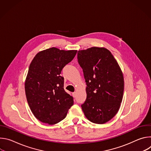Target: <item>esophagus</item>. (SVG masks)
<instances>
[{"label":"esophagus","instance_id":"34e87169","mask_svg":"<svg viewBox=\"0 0 151 151\" xmlns=\"http://www.w3.org/2000/svg\"><path fill=\"white\" fill-rule=\"evenodd\" d=\"M72 95H73V96L74 97H76V92L73 93H72Z\"/></svg>","mask_w":151,"mask_h":151}]
</instances>
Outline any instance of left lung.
I'll return each instance as SVG.
<instances>
[{"label":"left lung","mask_w":151,"mask_h":151,"mask_svg":"<svg viewBox=\"0 0 151 151\" xmlns=\"http://www.w3.org/2000/svg\"><path fill=\"white\" fill-rule=\"evenodd\" d=\"M78 59L87 84L83 112L90 121L104 124L120 107L124 89L122 72L111 51L104 47L79 50Z\"/></svg>","instance_id":"left-lung-1"}]
</instances>
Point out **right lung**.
Here are the masks:
<instances>
[{"label": "right lung", "instance_id": "1", "mask_svg": "<svg viewBox=\"0 0 151 151\" xmlns=\"http://www.w3.org/2000/svg\"><path fill=\"white\" fill-rule=\"evenodd\" d=\"M77 50L52 47L39 51L32 60L25 80L26 99L34 116L49 125L65 118L73 99L64 90L62 69L75 57Z\"/></svg>", "mask_w": 151, "mask_h": 151}]
</instances>
